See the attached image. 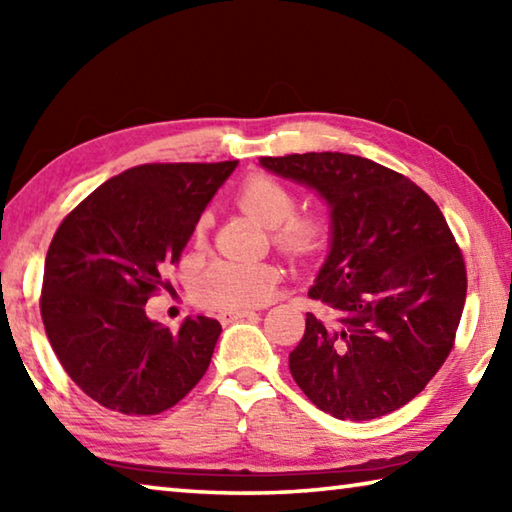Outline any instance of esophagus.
<instances>
[{"mask_svg":"<svg viewBox=\"0 0 512 512\" xmlns=\"http://www.w3.org/2000/svg\"><path fill=\"white\" fill-rule=\"evenodd\" d=\"M248 316H255V311H250V309H232V311H221L219 320H221V325H228V323H235V320L248 318Z\"/></svg>","mask_w":512,"mask_h":512,"instance_id":"34e87169","label":"esophagus"}]
</instances>
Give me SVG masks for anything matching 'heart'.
Segmentation results:
<instances>
[{
    "label": "heart",
    "instance_id": "b5f03b06",
    "mask_svg": "<svg viewBox=\"0 0 512 512\" xmlns=\"http://www.w3.org/2000/svg\"><path fill=\"white\" fill-rule=\"evenodd\" d=\"M237 205L257 223L271 230L273 246L291 259L320 255L329 241L332 221L323 210L296 212V192L282 180L255 173L237 189ZM210 219L203 214L194 228V244H207ZM277 282V268L266 262H216L196 284V298L210 309H241L262 305L271 298Z\"/></svg>",
    "mask_w": 512,
    "mask_h": 512
}]
</instances>
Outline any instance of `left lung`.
Instances as JSON below:
<instances>
[{
  "mask_svg": "<svg viewBox=\"0 0 512 512\" xmlns=\"http://www.w3.org/2000/svg\"><path fill=\"white\" fill-rule=\"evenodd\" d=\"M329 205L332 248L289 370L320 411L375 420L424 391L454 348L467 273L440 207L402 173L348 153L259 158Z\"/></svg>",
  "mask_w": 512,
  "mask_h": 512,
  "instance_id": "left-lung-1",
  "label": "left lung"
}]
</instances>
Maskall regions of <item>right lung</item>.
<instances>
[{
  "mask_svg": "<svg viewBox=\"0 0 512 512\" xmlns=\"http://www.w3.org/2000/svg\"><path fill=\"white\" fill-rule=\"evenodd\" d=\"M237 167L153 162L110 178L58 225L45 259L40 314L60 366L110 411L158 415L201 381L219 320L178 332L146 316L164 271L180 262L205 205Z\"/></svg>",
  "mask_w": 512,
  "mask_h": 512,
  "instance_id": "right-lung-1",
  "label": "right lung"
}]
</instances>
